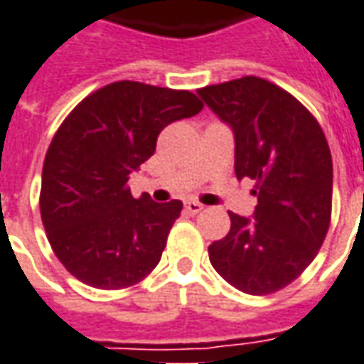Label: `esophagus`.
Returning a JSON list of instances; mask_svg holds the SVG:
<instances>
[{
  "label": "esophagus",
  "instance_id": "esophagus-1",
  "mask_svg": "<svg viewBox=\"0 0 364 364\" xmlns=\"http://www.w3.org/2000/svg\"><path fill=\"white\" fill-rule=\"evenodd\" d=\"M203 208L205 207H203L200 203H195V200H187V203H185V210H187L189 215H199Z\"/></svg>",
  "mask_w": 364,
  "mask_h": 364
}]
</instances>
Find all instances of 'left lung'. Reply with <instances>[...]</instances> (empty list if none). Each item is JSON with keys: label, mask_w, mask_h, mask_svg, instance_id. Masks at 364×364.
Segmentation results:
<instances>
[{"label": "left lung", "mask_w": 364, "mask_h": 364, "mask_svg": "<svg viewBox=\"0 0 364 364\" xmlns=\"http://www.w3.org/2000/svg\"><path fill=\"white\" fill-rule=\"evenodd\" d=\"M235 132V171L254 179V218L235 213L208 246L213 268L250 296L286 288L314 262L331 223L333 161L315 116L288 90L242 76L197 90Z\"/></svg>", "instance_id": "left-lung-1"}]
</instances>
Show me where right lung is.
Returning a JSON list of instances; mask_svg holds the SVG:
<instances>
[{"instance_id": "1", "label": "right lung", "mask_w": 364, "mask_h": 364, "mask_svg": "<svg viewBox=\"0 0 364 364\" xmlns=\"http://www.w3.org/2000/svg\"><path fill=\"white\" fill-rule=\"evenodd\" d=\"M200 110L189 90L118 80L88 94L58 126L39 207L53 252L76 279L124 289L154 272L183 203L134 199L129 173L154 156L165 126Z\"/></svg>"}]
</instances>
